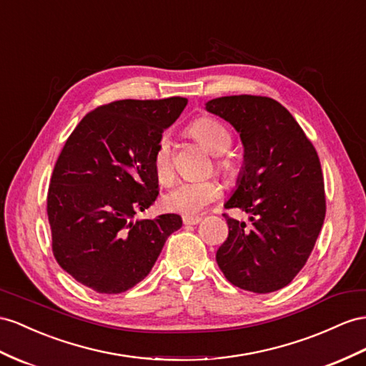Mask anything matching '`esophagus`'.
Returning <instances> with one entry per match:
<instances>
[{
    "label": "esophagus",
    "instance_id": "1",
    "mask_svg": "<svg viewBox=\"0 0 366 366\" xmlns=\"http://www.w3.org/2000/svg\"><path fill=\"white\" fill-rule=\"evenodd\" d=\"M201 217H184L185 226H196V224L201 222Z\"/></svg>",
    "mask_w": 366,
    "mask_h": 366
}]
</instances>
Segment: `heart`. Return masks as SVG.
<instances>
[{
    "label": "heart",
    "instance_id": "heart-1",
    "mask_svg": "<svg viewBox=\"0 0 366 366\" xmlns=\"http://www.w3.org/2000/svg\"><path fill=\"white\" fill-rule=\"evenodd\" d=\"M189 134L198 140V142L212 154L226 153L232 145V134L221 124L219 120L213 117H199L193 120L189 127ZM153 167L157 181L168 185L174 179V159L172 142L167 136L157 140L154 153H153ZM214 167L224 174H229L233 170V162L227 157L219 156L214 161ZM222 193V187L218 181L205 179L193 182L177 184L172 192L164 196V207L168 212L193 217L199 213L213 201H217Z\"/></svg>",
    "mask_w": 366,
    "mask_h": 366
}]
</instances>
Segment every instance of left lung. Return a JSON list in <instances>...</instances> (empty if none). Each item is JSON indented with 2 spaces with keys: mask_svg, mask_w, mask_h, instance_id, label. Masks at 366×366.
Here are the masks:
<instances>
[{
  "mask_svg": "<svg viewBox=\"0 0 366 366\" xmlns=\"http://www.w3.org/2000/svg\"><path fill=\"white\" fill-rule=\"evenodd\" d=\"M205 108L239 133L244 167L226 209L252 214L247 227L224 213L229 237L217 263L233 286L274 292L303 269L322 230L320 159L292 114L274 99L241 94L213 99Z\"/></svg>",
  "mask_w": 366,
  "mask_h": 366,
  "instance_id": "obj_1",
  "label": "left lung"
}]
</instances>
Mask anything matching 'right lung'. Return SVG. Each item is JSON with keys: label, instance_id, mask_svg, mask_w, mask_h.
Listing matches in <instances>:
<instances>
[{"label": "right lung", "instance_id": "add662e5", "mask_svg": "<svg viewBox=\"0 0 366 366\" xmlns=\"http://www.w3.org/2000/svg\"><path fill=\"white\" fill-rule=\"evenodd\" d=\"M184 97L116 100L80 120L55 162L48 190L52 254L63 270L99 294L142 281L179 214L133 221L157 194L153 153L181 116Z\"/></svg>", "mask_w": 366, "mask_h": 366}]
</instances>
